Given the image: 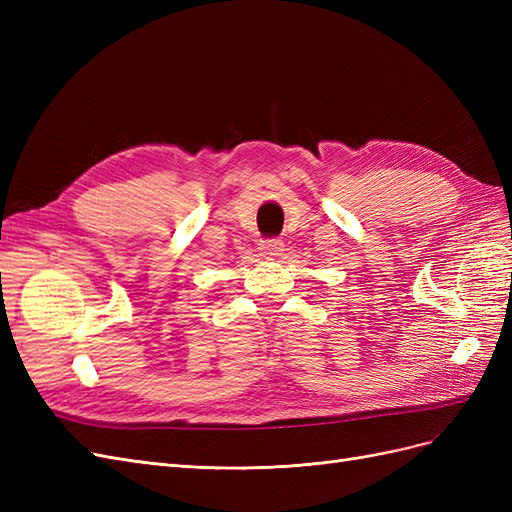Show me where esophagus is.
Listing matches in <instances>:
<instances>
[{
  "label": "esophagus",
  "instance_id": "1",
  "mask_svg": "<svg viewBox=\"0 0 512 512\" xmlns=\"http://www.w3.org/2000/svg\"><path fill=\"white\" fill-rule=\"evenodd\" d=\"M258 250H260V256L275 258L284 252V241L282 239H265V241H260Z\"/></svg>",
  "mask_w": 512,
  "mask_h": 512
}]
</instances>
